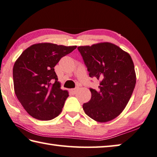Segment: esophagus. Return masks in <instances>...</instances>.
<instances>
[{"mask_svg":"<svg viewBox=\"0 0 157 157\" xmlns=\"http://www.w3.org/2000/svg\"><path fill=\"white\" fill-rule=\"evenodd\" d=\"M77 91H78V89H77V88H75V89H71V92H72V93H73V94H76V92Z\"/></svg>","mask_w":157,"mask_h":157,"instance_id":"obj_1","label":"esophagus"}]
</instances>
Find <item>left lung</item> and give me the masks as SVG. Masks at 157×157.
<instances>
[{
    "label": "left lung",
    "mask_w": 157,
    "mask_h": 157,
    "mask_svg": "<svg viewBox=\"0 0 157 157\" xmlns=\"http://www.w3.org/2000/svg\"><path fill=\"white\" fill-rule=\"evenodd\" d=\"M90 78L100 82L90 88L91 98L83 104L86 114L99 122L117 117L127 105L136 82L131 56L115 44L103 43L78 47Z\"/></svg>",
    "instance_id": "obj_1"
}]
</instances>
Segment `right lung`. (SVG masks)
<instances>
[{
  "label": "right lung",
  "instance_id": "obj_1",
  "mask_svg": "<svg viewBox=\"0 0 157 157\" xmlns=\"http://www.w3.org/2000/svg\"><path fill=\"white\" fill-rule=\"evenodd\" d=\"M76 47L52 43L33 44L16 61L13 67L14 92L33 118L50 120L61 113L68 93L61 89L54 66Z\"/></svg>",
  "mask_w": 157,
  "mask_h": 157
}]
</instances>
